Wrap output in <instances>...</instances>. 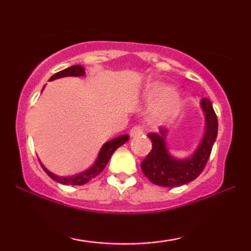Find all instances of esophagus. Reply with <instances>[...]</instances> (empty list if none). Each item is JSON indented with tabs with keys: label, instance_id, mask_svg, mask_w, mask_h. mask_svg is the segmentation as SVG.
<instances>
[{
	"label": "esophagus",
	"instance_id": "esophagus-1",
	"mask_svg": "<svg viewBox=\"0 0 251 251\" xmlns=\"http://www.w3.org/2000/svg\"><path fill=\"white\" fill-rule=\"evenodd\" d=\"M143 133H144V130L142 129V126H133V128L130 130V136L131 137L140 136V135H143Z\"/></svg>",
	"mask_w": 251,
	"mask_h": 251
}]
</instances>
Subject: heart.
Segmentation results:
<instances>
[{"instance_id": "b5f03b06", "label": "heart", "mask_w": 251, "mask_h": 251, "mask_svg": "<svg viewBox=\"0 0 251 251\" xmlns=\"http://www.w3.org/2000/svg\"><path fill=\"white\" fill-rule=\"evenodd\" d=\"M146 105H154L150 120L155 125H166L173 121L180 111V96L174 89L162 83H152L143 92Z\"/></svg>"}]
</instances>
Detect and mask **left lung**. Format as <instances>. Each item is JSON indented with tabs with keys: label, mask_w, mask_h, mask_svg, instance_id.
<instances>
[{
	"label": "left lung",
	"mask_w": 251,
	"mask_h": 251,
	"mask_svg": "<svg viewBox=\"0 0 251 251\" xmlns=\"http://www.w3.org/2000/svg\"><path fill=\"white\" fill-rule=\"evenodd\" d=\"M200 106L204 114V132L197 149L188 157L177 159L171 155L166 140L168 129H161L160 133L150 132L147 135L152 140L153 147L140 163V168L151 183L163 187H177L194 180L203 171L217 138L218 121L207 98L201 99Z\"/></svg>",
	"instance_id": "8db88e82"
}]
</instances>
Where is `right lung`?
Wrapping results in <instances>:
<instances>
[{
	"label": "right lung",
	"mask_w": 251,
	"mask_h": 251,
	"mask_svg": "<svg viewBox=\"0 0 251 251\" xmlns=\"http://www.w3.org/2000/svg\"><path fill=\"white\" fill-rule=\"evenodd\" d=\"M85 75V70L83 66L81 65H74V66H71L66 68V70H63L58 73L53 74L52 76L50 77L49 81H53L57 80V78L60 77H66V76H84ZM44 89V88H43ZM42 89V90H43ZM129 140V136L128 135H122L116 137V138L109 140V142L105 143L104 145L101 146L100 151H99L97 159H96V162L92 164V166L89 168V169L82 171V173L77 174V175H73V176H57L56 174L51 173L47 169L46 167L43 166L42 162L40 161L41 166H42L43 170L46 171L48 176L50 178H52L53 180H56L57 183L64 184V185H83L87 184L88 181H90L92 178H95L96 176H98L99 174L104 170V168L106 167V164L108 163L109 159H111L112 154L115 152L116 150L119 149L120 146H122L123 144H126Z\"/></svg>",
	"instance_id": "right-lung-1"
}]
</instances>
